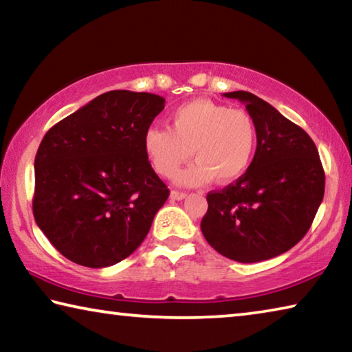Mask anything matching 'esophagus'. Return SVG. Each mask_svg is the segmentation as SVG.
Listing matches in <instances>:
<instances>
[{
  "instance_id": "esophagus-1",
  "label": "esophagus",
  "mask_w": 352,
  "mask_h": 352,
  "mask_svg": "<svg viewBox=\"0 0 352 352\" xmlns=\"http://www.w3.org/2000/svg\"><path fill=\"white\" fill-rule=\"evenodd\" d=\"M188 194L186 192H182V190H172L170 192V199L172 200H183L186 199Z\"/></svg>"
}]
</instances>
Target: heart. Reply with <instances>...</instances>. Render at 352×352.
I'll return each instance as SVG.
<instances>
[{"mask_svg": "<svg viewBox=\"0 0 352 352\" xmlns=\"http://www.w3.org/2000/svg\"><path fill=\"white\" fill-rule=\"evenodd\" d=\"M169 122L170 129L146 130L142 151L152 168L168 178L192 153L195 163L177 177L183 186H199L214 178L222 184L231 183L245 174L253 162L258 132L247 111L195 99L172 111Z\"/></svg>", "mask_w": 352, "mask_h": 352, "instance_id": "b5f03b06", "label": "heart"}]
</instances>
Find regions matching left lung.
Listing matches in <instances>:
<instances>
[{
	"instance_id": "1",
	"label": "left lung",
	"mask_w": 352,
	"mask_h": 352,
	"mask_svg": "<svg viewBox=\"0 0 352 352\" xmlns=\"http://www.w3.org/2000/svg\"><path fill=\"white\" fill-rule=\"evenodd\" d=\"M245 104L258 132L248 170L206 195L200 228L208 243L237 262L275 258L311 228L324 195V170L305 130L248 91L223 93Z\"/></svg>"
}]
</instances>
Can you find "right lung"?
<instances>
[{
    "mask_svg": "<svg viewBox=\"0 0 352 352\" xmlns=\"http://www.w3.org/2000/svg\"><path fill=\"white\" fill-rule=\"evenodd\" d=\"M164 102L152 93L107 91L41 140L32 211L67 259L104 269L144 241L169 197L142 151V135Z\"/></svg>",
    "mask_w": 352,
    "mask_h": 352,
    "instance_id": "add662e5",
    "label": "right lung"
}]
</instances>
